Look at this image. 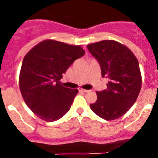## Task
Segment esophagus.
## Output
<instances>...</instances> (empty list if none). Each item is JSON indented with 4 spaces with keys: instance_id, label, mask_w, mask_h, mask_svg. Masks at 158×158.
<instances>
[{
    "instance_id": "1",
    "label": "esophagus",
    "mask_w": 158,
    "mask_h": 158,
    "mask_svg": "<svg viewBox=\"0 0 158 158\" xmlns=\"http://www.w3.org/2000/svg\"><path fill=\"white\" fill-rule=\"evenodd\" d=\"M78 90L81 92H84V93H88V92H90V90H87V89H83L82 88H78Z\"/></svg>"
}]
</instances>
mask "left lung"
Listing matches in <instances>:
<instances>
[{"instance_id":"obj_1","label":"left lung","mask_w":158,"mask_h":158,"mask_svg":"<svg viewBox=\"0 0 158 158\" xmlns=\"http://www.w3.org/2000/svg\"><path fill=\"white\" fill-rule=\"evenodd\" d=\"M87 47L100 63L102 77L109 79L107 89L96 92L97 100L90 107L106 120L120 118L133 106L140 93L139 61L127 47L115 40H102Z\"/></svg>"}]
</instances>
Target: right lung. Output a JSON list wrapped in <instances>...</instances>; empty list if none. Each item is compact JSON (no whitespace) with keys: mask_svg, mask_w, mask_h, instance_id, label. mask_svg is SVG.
Masks as SVG:
<instances>
[{"mask_svg":"<svg viewBox=\"0 0 158 158\" xmlns=\"http://www.w3.org/2000/svg\"><path fill=\"white\" fill-rule=\"evenodd\" d=\"M85 54L81 45L46 40L25 55L19 87L27 107L40 119L53 122L68 112L78 90L64 87L60 80L75 60Z\"/></svg>","mask_w":158,"mask_h":158,"instance_id":"1","label":"right lung"}]
</instances>
